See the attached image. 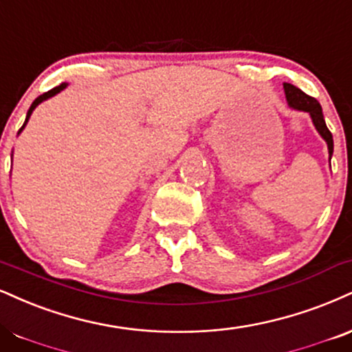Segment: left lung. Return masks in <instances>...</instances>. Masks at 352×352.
I'll return each instance as SVG.
<instances>
[{
    "instance_id": "left-lung-1",
    "label": "left lung",
    "mask_w": 352,
    "mask_h": 352,
    "mask_svg": "<svg viewBox=\"0 0 352 352\" xmlns=\"http://www.w3.org/2000/svg\"><path fill=\"white\" fill-rule=\"evenodd\" d=\"M283 91H285V100H287V104H289V108L295 109V111H303V113L310 114L313 126H315V129L318 131V134L324 139L326 146H328L329 160H331L333 134L329 133L328 128H326L321 104L315 98H313V96H308L307 93H303L300 88L294 87V85H290V83H283Z\"/></svg>"
}]
</instances>
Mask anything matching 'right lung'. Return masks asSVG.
<instances>
[{"label": "right lung", "instance_id": "1", "mask_svg": "<svg viewBox=\"0 0 352 352\" xmlns=\"http://www.w3.org/2000/svg\"><path fill=\"white\" fill-rule=\"evenodd\" d=\"M67 85H69V83H60V85H58V87H55V88H52V90H49L47 93H44V95L37 96V98L32 101L31 108H29V109H28V114H26V121H24L23 128H21V129H19V133H18V134H21V131H23L24 128H26V124H28L29 118H31V114H32V111H34V109H36L37 107H39V104L42 103V101H45V100L52 98V96H55V95H57V93H60L62 90H65V88H67Z\"/></svg>", "mask_w": 352, "mask_h": 352}]
</instances>
